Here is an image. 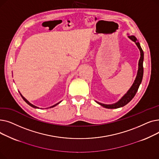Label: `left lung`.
<instances>
[{"label":"left lung","instance_id":"left-lung-1","mask_svg":"<svg viewBox=\"0 0 159 159\" xmlns=\"http://www.w3.org/2000/svg\"><path fill=\"white\" fill-rule=\"evenodd\" d=\"M129 38L133 42H135L140 52V57L139 62V70H138V72H137V77L135 80L134 83H133L132 86L129 89L127 93L125 95L119 102H117L115 104H111V105L104 104L99 103V102H97L98 104L101 105L102 106H103L106 108H108V109H115V108H119V107L124 106L125 105H126L128 103H129L131 101L132 98L135 97V94L137 93L138 89L139 88V86L142 82V80H143V72H144V68H143L144 52H143V50L141 48L139 43L135 36L131 35V36H129Z\"/></svg>","mask_w":159,"mask_h":159}]
</instances>
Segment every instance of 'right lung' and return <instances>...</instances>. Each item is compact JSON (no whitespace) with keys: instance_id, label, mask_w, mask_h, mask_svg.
Listing matches in <instances>:
<instances>
[{"instance_id":"right-lung-1","label":"right lung","mask_w":159,"mask_h":159,"mask_svg":"<svg viewBox=\"0 0 159 159\" xmlns=\"http://www.w3.org/2000/svg\"><path fill=\"white\" fill-rule=\"evenodd\" d=\"M20 95H21V97H22V98H23V99H24V101H25V102H26V103H27V104H29V105H30V106H31V107H34V108H37V106H34V105H33V104H31V103H30V102H28V101H27V100H26V98H24V97H23V96H22V95H21V94H20ZM59 103H60V102H58V103H57V104H55V105H53V106H52V107H54V106H57V104H59Z\"/></svg>"}]
</instances>
